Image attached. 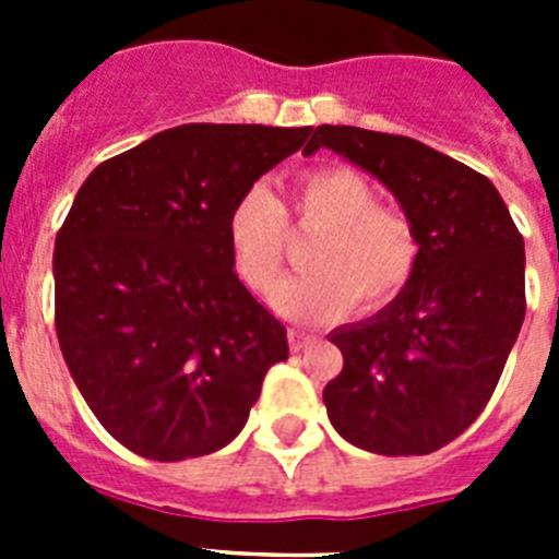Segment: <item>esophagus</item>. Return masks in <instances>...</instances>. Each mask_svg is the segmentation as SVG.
Returning <instances> with one entry per match:
<instances>
[{"label":"esophagus","instance_id":"esophagus-1","mask_svg":"<svg viewBox=\"0 0 559 559\" xmlns=\"http://www.w3.org/2000/svg\"><path fill=\"white\" fill-rule=\"evenodd\" d=\"M288 344H290V353H302V349H308L310 344H316V335L302 333V330H288Z\"/></svg>","mask_w":559,"mask_h":559}]
</instances>
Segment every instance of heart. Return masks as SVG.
Returning a JSON list of instances; mask_svg holds the SVG:
<instances>
[{"instance_id":"heart-1","label":"heart","mask_w":559,"mask_h":559,"mask_svg":"<svg viewBox=\"0 0 559 559\" xmlns=\"http://www.w3.org/2000/svg\"><path fill=\"white\" fill-rule=\"evenodd\" d=\"M288 215L299 231H322L308 254L310 274L276 294V308L305 324L333 322L360 305L364 313L386 308L412 283L419 237L408 215L380 206L367 176L330 165L299 176L290 210L263 187L235 201L226 221L235 269L254 294H271L288 254Z\"/></svg>"}]
</instances>
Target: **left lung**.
<instances>
[{
  "label": "left lung",
  "instance_id": "1",
  "mask_svg": "<svg viewBox=\"0 0 559 559\" xmlns=\"http://www.w3.org/2000/svg\"><path fill=\"white\" fill-rule=\"evenodd\" d=\"M380 179L419 237L406 290L330 333L344 369L324 386L341 437L380 456H426L476 423L526 313L523 237L492 181L412 136L319 126L308 151Z\"/></svg>",
  "mask_w": 559,
  "mask_h": 559
}]
</instances>
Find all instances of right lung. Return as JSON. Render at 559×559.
Returning a JSON list of instances; mask_svg holds the SVG:
<instances>
[{
    "mask_svg": "<svg viewBox=\"0 0 559 559\" xmlns=\"http://www.w3.org/2000/svg\"><path fill=\"white\" fill-rule=\"evenodd\" d=\"M313 128H167L103 162L56 237V333L100 426L156 462L243 431L288 335L237 280L235 201ZM308 153V147H305Z\"/></svg>",
    "mask_w": 559,
    "mask_h": 559,
    "instance_id": "right-lung-1",
    "label": "right lung"
}]
</instances>
